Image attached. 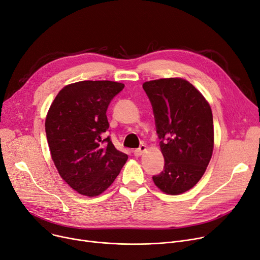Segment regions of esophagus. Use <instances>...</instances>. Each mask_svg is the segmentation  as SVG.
Here are the masks:
<instances>
[{
	"label": "esophagus",
	"instance_id": "obj_1",
	"mask_svg": "<svg viewBox=\"0 0 260 260\" xmlns=\"http://www.w3.org/2000/svg\"><path fill=\"white\" fill-rule=\"evenodd\" d=\"M145 150H146V146L142 144V145L139 146L138 149H136V150L134 151V155H135V156H141V155L145 152Z\"/></svg>",
	"mask_w": 260,
	"mask_h": 260
}]
</instances>
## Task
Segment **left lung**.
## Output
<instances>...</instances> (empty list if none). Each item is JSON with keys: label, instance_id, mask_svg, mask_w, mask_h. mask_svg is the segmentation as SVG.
Segmentation results:
<instances>
[{"label": "left lung", "instance_id": "left-lung-1", "mask_svg": "<svg viewBox=\"0 0 260 260\" xmlns=\"http://www.w3.org/2000/svg\"><path fill=\"white\" fill-rule=\"evenodd\" d=\"M142 87L152 104L165 158L164 170L153 176L154 183L168 194L186 192L205 173L212 155L210 106L183 78H161Z\"/></svg>", "mask_w": 260, "mask_h": 260}]
</instances>
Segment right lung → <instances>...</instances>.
I'll use <instances>...</instances> for the list:
<instances>
[{
	"mask_svg": "<svg viewBox=\"0 0 260 260\" xmlns=\"http://www.w3.org/2000/svg\"><path fill=\"white\" fill-rule=\"evenodd\" d=\"M124 85L83 81L56 95L46 119L52 159L64 182L80 194L96 197L114 183L127 155L112 144L106 111Z\"/></svg>",
	"mask_w": 260,
	"mask_h": 260,
	"instance_id": "add662e5",
	"label": "right lung"
}]
</instances>
